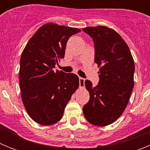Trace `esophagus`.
Returning a JSON list of instances; mask_svg holds the SVG:
<instances>
[{
    "label": "esophagus",
    "mask_w": 150,
    "mask_h": 150,
    "mask_svg": "<svg viewBox=\"0 0 150 150\" xmlns=\"http://www.w3.org/2000/svg\"><path fill=\"white\" fill-rule=\"evenodd\" d=\"M79 87L80 88H85V79L84 78H82V77H79Z\"/></svg>",
    "instance_id": "obj_1"
}]
</instances>
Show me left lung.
Returning a JSON list of instances; mask_svg holds the SVG:
<instances>
[{
  "mask_svg": "<svg viewBox=\"0 0 150 150\" xmlns=\"http://www.w3.org/2000/svg\"><path fill=\"white\" fill-rule=\"evenodd\" d=\"M83 30L95 43V62L99 67L96 86L86 79L90 99L83 108L87 121L97 126L112 124L125 110L134 88V62L127 43L113 29L86 27Z\"/></svg>",
  "mask_w": 150,
  "mask_h": 150,
  "instance_id": "8db88e82",
  "label": "left lung"
}]
</instances>
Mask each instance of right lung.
<instances>
[{"label": "right lung", "mask_w": 150, "mask_h": 150, "mask_svg": "<svg viewBox=\"0 0 150 150\" xmlns=\"http://www.w3.org/2000/svg\"><path fill=\"white\" fill-rule=\"evenodd\" d=\"M76 28L46 23L30 38L22 52L19 68L21 96L26 111L42 125L55 124L79 87V77L53 68L64 59L69 38Z\"/></svg>", "instance_id": "right-lung-1"}]
</instances>
